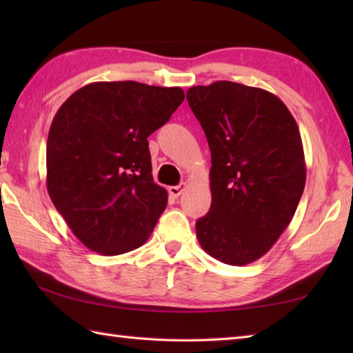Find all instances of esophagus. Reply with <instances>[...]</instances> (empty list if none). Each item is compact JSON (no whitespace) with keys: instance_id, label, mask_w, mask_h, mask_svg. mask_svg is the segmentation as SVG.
Returning <instances> with one entry per match:
<instances>
[{"instance_id":"34e87169","label":"esophagus","mask_w":353,"mask_h":353,"mask_svg":"<svg viewBox=\"0 0 353 353\" xmlns=\"http://www.w3.org/2000/svg\"><path fill=\"white\" fill-rule=\"evenodd\" d=\"M186 186H188V185H186V182H182L181 185H177V186H170V188H168L170 196L171 197H179L186 190Z\"/></svg>"}]
</instances>
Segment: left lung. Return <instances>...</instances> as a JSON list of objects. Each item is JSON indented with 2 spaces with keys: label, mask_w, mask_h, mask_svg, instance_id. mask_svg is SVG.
<instances>
[{
  "label": "left lung",
  "mask_w": 353,
  "mask_h": 353,
  "mask_svg": "<svg viewBox=\"0 0 353 353\" xmlns=\"http://www.w3.org/2000/svg\"><path fill=\"white\" fill-rule=\"evenodd\" d=\"M186 100L203 127L212 162V203L196 223L197 239L224 264H250L287 229L303 194L297 123L274 94L234 81L192 86Z\"/></svg>",
  "instance_id": "obj_1"
}]
</instances>
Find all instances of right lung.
Returning <instances> with one entry per match:
<instances>
[{"mask_svg":"<svg viewBox=\"0 0 353 353\" xmlns=\"http://www.w3.org/2000/svg\"><path fill=\"white\" fill-rule=\"evenodd\" d=\"M183 100L177 86L95 81L57 110L47 141V190L88 249L114 256L152 235L168 194L153 181L147 138Z\"/></svg>","mask_w":353,"mask_h":353,"instance_id":"add662e5","label":"right lung"}]
</instances>
